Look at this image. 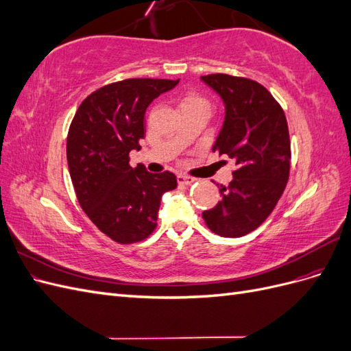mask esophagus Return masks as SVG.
Here are the masks:
<instances>
[{"label": "esophagus", "instance_id": "obj_1", "mask_svg": "<svg viewBox=\"0 0 351 351\" xmlns=\"http://www.w3.org/2000/svg\"><path fill=\"white\" fill-rule=\"evenodd\" d=\"M177 182H178V184L190 186L192 183H195V178H192V177H187V176H177Z\"/></svg>", "mask_w": 351, "mask_h": 351}]
</instances>
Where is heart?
Segmentation results:
<instances>
[{
	"instance_id": "1",
	"label": "heart",
	"mask_w": 351,
	"mask_h": 351,
	"mask_svg": "<svg viewBox=\"0 0 351 351\" xmlns=\"http://www.w3.org/2000/svg\"><path fill=\"white\" fill-rule=\"evenodd\" d=\"M196 104H206V101L196 93H187L182 102V107H184V105H196Z\"/></svg>"
}]
</instances>
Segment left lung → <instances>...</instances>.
I'll return each mask as SVG.
<instances>
[{"label": "left lung", "instance_id": "left-lung-1", "mask_svg": "<svg viewBox=\"0 0 351 351\" xmlns=\"http://www.w3.org/2000/svg\"><path fill=\"white\" fill-rule=\"evenodd\" d=\"M200 79L226 105L212 149L236 164L230 184H221V200L202 217L215 234L241 237L269 217L289 182V125L281 105L261 83L222 73Z\"/></svg>", "mask_w": 351, "mask_h": 351}]
</instances>
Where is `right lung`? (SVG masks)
<instances>
[{"instance_id":"1","label":"right lung","mask_w":351,"mask_h":351,"mask_svg":"<svg viewBox=\"0 0 351 351\" xmlns=\"http://www.w3.org/2000/svg\"><path fill=\"white\" fill-rule=\"evenodd\" d=\"M178 80L125 79L92 92L77 108L67 136V162L84 214L117 243L142 241L156 228L161 197L177 187L173 173L130 167L141 149L145 112Z\"/></svg>"}]
</instances>
